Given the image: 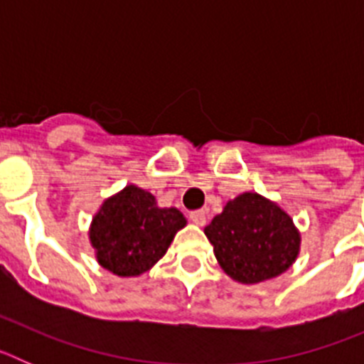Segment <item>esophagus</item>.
<instances>
[{
	"mask_svg": "<svg viewBox=\"0 0 364 364\" xmlns=\"http://www.w3.org/2000/svg\"><path fill=\"white\" fill-rule=\"evenodd\" d=\"M189 218H191L193 224H197V226H204V224H205V211H202V210L191 211V213H189Z\"/></svg>",
	"mask_w": 364,
	"mask_h": 364,
	"instance_id": "1",
	"label": "esophagus"
}]
</instances>
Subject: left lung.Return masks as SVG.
Instances as JSON below:
<instances>
[{"label": "left lung", "mask_w": 364, "mask_h": 364, "mask_svg": "<svg viewBox=\"0 0 364 364\" xmlns=\"http://www.w3.org/2000/svg\"><path fill=\"white\" fill-rule=\"evenodd\" d=\"M218 264L233 281L257 284L279 277L301 252V233L277 202L246 191L204 228Z\"/></svg>", "instance_id": "8db88e82"}]
</instances>
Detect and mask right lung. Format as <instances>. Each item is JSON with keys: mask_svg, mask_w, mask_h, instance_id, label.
Here are the masks:
<instances>
[{"mask_svg": "<svg viewBox=\"0 0 364 364\" xmlns=\"http://www.w3.org/2000/svg\"><path fill=\"white\" fill-rule=\"evenodd\" d=\"M186 224L176 208H159L149 191L129 184L100 205L89 240L102 268L118 277H138L166 255Z\"/></svg>", "mask_w": 364, "mask_h": 364, "instance_id": "obj_1", "label": "right lung"}]
</instances>
